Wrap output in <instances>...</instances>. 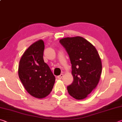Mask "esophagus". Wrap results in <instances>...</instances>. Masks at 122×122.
Segmentation results:
<instances>
[{"label": "esophagus", "mask_w": 122, "mask_h": 122, "mask_svg": "<svg viewBox=\"0 0 122 122\" xmlns=\"http://www.w3.org/2000/svg\"><path fill=\"white\" fill-rule=\"evenodd\" d=\"M63 74H61L60 75H59V76H57V78H59V79H61V78H62V77H63Z\"/></svg>", "instance_id": "1"}]
</instances>
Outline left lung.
Here are the masks:
<instances>
[{"mask_svg":"<svg viewBox=\"0 0 122 122\" xmlns=\"http://www.w3.org/2000/svg\"><path fill=\"white\" fill-rule=\"evenodd\" d=\"M60 44L69 55L74 81L67 86L69 94L83 100L97 86L102 73V62L96 49L81 36L61 39Z\"/></svg>","mask_w":122,"mask_h":122,"instance_id":"obj_1","label":"left lung"}]
</instances>
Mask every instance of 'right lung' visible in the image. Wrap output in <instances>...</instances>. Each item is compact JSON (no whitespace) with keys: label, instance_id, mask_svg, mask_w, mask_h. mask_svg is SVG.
Masks as SVG:
<instances>
[{"label":"right lung","instance_id":"right-lung-1","mask_svg":"<svg viewBox=\"0 0 122 122\" xmlns=\"http://www.w3.org/2000/svg\"><path fill=\"white\" fill-rule=\"evenodd\" d=\"M44 42L39 40L25 51L20 59L18 75L30 95L38 98L48 96L53 89L55 77L44 62Z\"/></svg>","mask_w":122,"mask_h":122}]
</instances>
